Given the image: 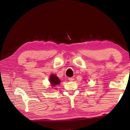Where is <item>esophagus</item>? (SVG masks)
Returning <instances> with one entry per match:
<instances>
[{"instance_id":"34e87169","label":"esophagus","mask_w":130,"mask_h":130,"mask_svg":"<svg viewBox=\"0 0 130 130\" xmlns=\"http://www.w3.org/2000/svg\"><path fill=\"white\" fill-rule=\"evenodd\" d=\"M69 80L70 81H73L74 80V78L73 77H70V78H69Z\"/></svg>"}]
</instances>
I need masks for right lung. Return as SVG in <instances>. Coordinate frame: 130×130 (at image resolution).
<instances>
[{"label": "right lung", "mask_w": 130, "mask_h": 130, "mask_svg": "<svg viewBox=\"0 0 130 130\" xmlns=\"http://www.w3.org/2000/svg\"><path fill=\"white\" fill-rule=\"evenodd\" d=\"M50 82L51 83L52 86H55L56 85H59L60 83V79L58 78L55 74H52L50 77Z\"/></svg>", "instance_id": "obj_1"}]
</instances>
